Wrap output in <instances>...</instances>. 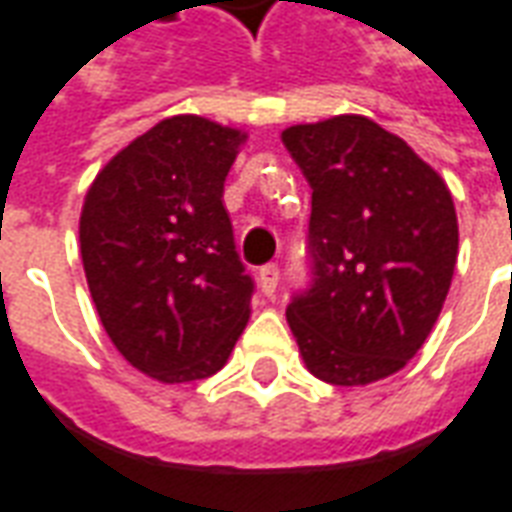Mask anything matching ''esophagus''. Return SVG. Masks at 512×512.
Returning a JSON list of instances; mask_svg holds the SVG:
<instances>
[{"mask_svg":"<svg viewBox=\"0 0 512 512\" xmlns=\"http://www.w3.org/2000/svg\"><path fill=\"white\" fill-rule=\"evenodd\" d=\"M278 281H281V270H278V264H264V267L259 270L261 292L267 294V297H275Z\"/></svg>","mask_w":512,"mask_h":512,"instance_id":"obj_1","label":"esophagus"}]
</instances>
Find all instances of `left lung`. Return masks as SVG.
<instances>
[{
  "label": "left lung",
  "instance_id": "1",
  "mask_svg": "<svg viewBox=\"0 0 512 512\" xmlns=\"http://www.w3.org/2000/svg\"><path fill=\"white\" fill-rule=\"evenodd\" d=\"M311 185V286L286 319L305 368L341 387L393 376L442 313L458 259L453 196L414 149L374 119L281 133Z\"/></svg>",
  "mask_w": 512,
  "mask_h": 512
}]
</instances>
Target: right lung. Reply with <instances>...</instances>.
Listing matches in <instances>:
<instances>
[{
  "label": "right lung",
  "instance_id": "1",
  "mask_svg": "<svg viewBox=\"0 0 512 512\" xmlns=\"http://www.w3.org/2000/svg\"><path fill=\"white\" fill-rule=\"evenodd\" d=\"M245 133L179 114L130 141L89 185L78 240L92 302L141 374H218L251 316L223 182Z\"/></svg>",
  "mask_w": 512,
  "mask_h": 512
}]
</instances>
